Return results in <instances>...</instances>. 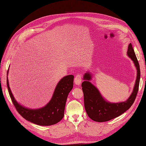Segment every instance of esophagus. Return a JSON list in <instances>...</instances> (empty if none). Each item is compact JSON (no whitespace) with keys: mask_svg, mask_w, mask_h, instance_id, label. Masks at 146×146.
Returning <instances> with one entry per match:
<instances>
[{"mask_svg":"<svg viewBox=\"0 0 146 146\" xmlns=\"http://www.w3.org/2000/svg\"><path fill=\"white\" fill-rule=\"evenodd\" d=\"M82 82V75L81 74H78L74 78V83L75 85L79 86Z\"/></svg>","mask_w":146,"mask_h":146,"instance_id":"obj_1","label":"esophagus"}]
</instances>
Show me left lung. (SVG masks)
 I'll list each match as a JSON object with an SVG mask.
<instances>
[{"label":"left lung","mask_w":146,"mask_h":146,"mask_svg":"<svg viewBox=\"0 0 146 146\" xmlns=\"http://www.w3.org/2000/svg\"><path fill=\"white\" fill-rule=\"evenodd\" d=\"M127 54L136 67L137 76L132 93L124 102L113 103L106 101L98 88L90 82L92 79V74L88 71L83 75L84 81L82 83V87L84 94L85 108L88 117L93 121L99 122L110 121L124 113L133 104L139 91L140 70L131 43L128 45Z\"/></svg>","instance_id":"8db88e82"}]
</instances>
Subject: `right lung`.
<instances>
[{"mask_svg":"<svg viewBox=\"0 0 146 146\" xmlns=\"http://www.w3.org/2000/svg\"><path fill=\"white\" fill-rule=\"evenodd\" d=\"M73 75H67L61 79L51 100L47 105L38 109L27 108L17 101L9 87L7 76V86L15 108L23 118L36 125L49 126L58 123L63 118L67 98L73 87Z\"/></svg>","mask_w":146,"mask_h":146,"instance_id":"1","label":"right lung"}]
</instances>
